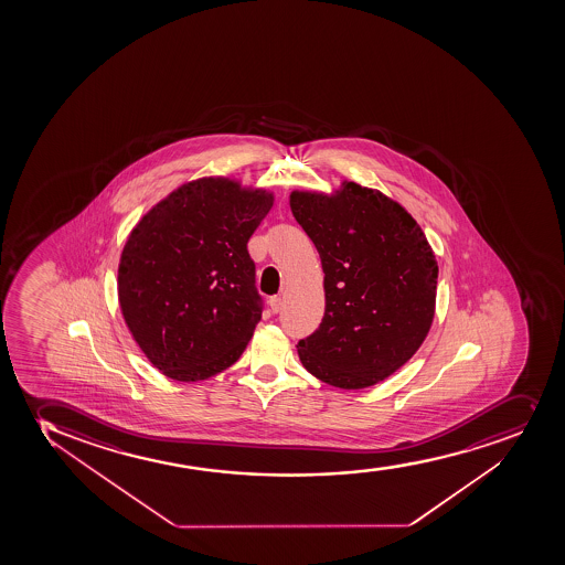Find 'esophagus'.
<instances>
[{"mask_svg": "<svg viewBox=\"0 0 565 565\" xmlns=\"http://www.w3.org/2000/svg\"><path fill=\"white\" fill-rule=\"evenodd\" d=\"M268 306H270V311H273V313H279V311H281V306H284V298L273 297L268 300Z\"/></svg>", "mask_w": 565, "mask_h": 565, "instance_id": "obj_1", "label": "esophagus"}]
</instances>
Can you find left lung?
<instances>
[{
	"instance_id": "8db88e82",
	"label": "left lung",
	"mask_w": 565,
	"mask_h": 565,
	"mask_svg": "<svg viewBox=\"0 0 565 565\" xmlns=\"http://www.w3.org/2000/svg\"><path fill=\"white\" fill-rule=\"evenodd\" d=\"M292 216L321 255L324 317L298 341L322 383L360 390L407 364L431 328L438 265L416 220L379 190L292 192Z\"/></svg>"
}]
</instances>
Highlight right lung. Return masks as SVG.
I'll use <instances>...</instances> for the list:
<instances>
[{
  "instance_id": "add662e5",
  "label": "right lung",
  "mask_w": 565,
  "mask_h": 565,
  "mask_svg": "<svg viewBox=\"0 0 565 565\" xmlns=\"http://www.w3.org/2000/svg\"><path fill=\"white\" fill-rule=\"evenodd\" d=\"M273 203L267 190L205 177L173 190L130 231L119 306L166 376L205 381L241 359L263 311L246 244Z\"/></svg>"
}]
</instances>
